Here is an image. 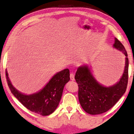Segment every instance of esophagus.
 <instances>
[{
  "label": "esophagus",
  "instance_id": "34e87169",
  "mask_svg": "<svg viewBox=\"0 0 134 134\" xmlns=\"http://www.w3.org/2000/svg\"><path fill=\"white\" fill-rule=\"evenodd\" d=\"M75 75H74V73H71L70 74V79L72 81H74L75 80Z\"/></svg>",
  "mask_w": 134,
  "mask_h": 134
}]
</instances>
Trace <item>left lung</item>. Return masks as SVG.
Segmentation results:
<instances>
[{"label":"left lung","instance_id":"1","mask_svg":"<svg viewBox=\"0 0 134 134\" xmlns=\"http://www.w3.org/2000/svg\"><path fill=\"white\" fill-rule=\"evenodd\" d=\"M113 47L126 56L123 74L116 84L110 87L101 85L94 79L88 66L77 69L75 79L79 86V99L86 113L96 115L107 111L120 99L126 92L128 81L129 60L124 46L117 38Z\"/></svg>","mask_w":134,"mask_h":134}]
</instances>
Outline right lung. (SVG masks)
Segmentation results:
<instances>
[{"mask_svg": "<svg viewBox=\"0 0 134 134\" xmlns=\"http://www.w3.org/2000/svg\"><path fill=\"white\" fill-rule=\"evenodd\" d=\"M69 70L65 69L53 76L46 86L40 92L32 94H24L18 92L6 77L11 93L28 110L41 116H48L53 113L59 105L64 86L70 80Z\"/></svg>", "mask_w": 134, "mask_h": 134, "instance_id": "obj_1", "label": "right lung"}]
</instances>
